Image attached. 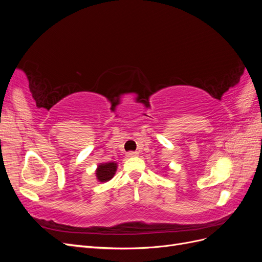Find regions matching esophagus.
I'll use <instances>...</instances> for the list:
<instances>
[{"mask_svg":"<svg viewBox=\"0 0 262 262\" xmlns=\"http://www.w3.org/2000/svg\"><path fill=\"white\" fill-rule=\"evenodd\" d=\"M139 153L138 152H128L126 153V156L128 157H134V156H138Z\"/></svg>","mask_w":262,"mask_h":262,"instance_id":"34e87169","label":"esophagus"}]
</instances>
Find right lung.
<instances>
[{
	"mask_svg": "<svg viewBox=\"0 0 262 262\" xmlns=\"http://www.w3.org/2000/svg\"><path fill=\"white\" fill-rule=\"evenodd\" d=\"M118 168V164L115 162H108V163H100L95 173H96V178L99 182H107L112 180L115 176V173Z\"/></svg>",
	"mask_w": 262,
	"mask_h": 262,
	"instance_id": "right-lung-1",
	"label": "right lung"
}]
</instances>
